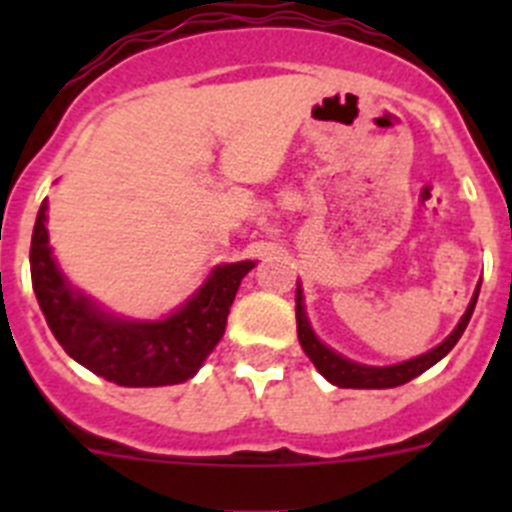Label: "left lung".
<instances>
[{
	"instance_id": "8db88e82",
	"label": "left lung",
	"mask_w": 512,
	"mask_h": 512,
	"mask_svg": "<svg viewBox=\"0 0 512 512\" xmlns=\"http://www.w3.org/2000/svg\"><path fill=\"white\" fill-rule=\"evenodd\" d=\"M477 295H479V284H477V289H474L472 300H469L467 312L461 315V320L456 323V328L451 330L449 336L443 338L438 346H433L431 351H425V354L415 356V359L400 361V364L369 366V364H359V361L346 359V356H341L338 351H333L330 346H325V343L315 336V330H312V325H310V318H307L302 284L297 282V295H295L297 338H300V346H302V351L307 354V359L315 364V369H318V372L323 374L330 384H336V387H351V390H390V387H400V384L420 377L425 369H431L433 364H438L443 356L449 354L451 348L456 346V341L461 338V333H464V328H467L469 318H472L474 305H477Z\"/></svg>"
}]
</instances>
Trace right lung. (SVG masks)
Here are the masks:
<instances>
[{"instance_id":"1","label":"right lung","mask_w":512,"mask_h":512,"mask_svg":"<svg viewBox=\"0 0 512 512\" xmlns=\"http://www.w3.org/2000/svg\"><path fill=\"white\" fill-rule=\"evenodd\" d=\"M48 200L35 217L30 274L45 323L63 351L120 387L182 384L200 372L220 343L241 279L256 261L220 264L174 312L138 320L104 310L66 279L48 241Z\"/></svg>"}]
</instances>
